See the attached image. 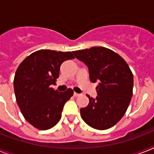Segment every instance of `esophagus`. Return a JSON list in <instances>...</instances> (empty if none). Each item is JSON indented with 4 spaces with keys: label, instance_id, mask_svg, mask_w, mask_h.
<instances>
[{
    "label": "esophagus",
    "instance_id": "1",
    "mask_svg": "<svg viewBox=\"0 0 154 154\" xmlns=\"http://www.w3.org/2000/svg\"><path fill=\"white\" fill-rule=\"evenodd\" d=\"M73 95H74V97H79L81 94H77V93H74V94H73Z\"/></svg>",
    "mask_w": 154,
    "mask_h": 154
}]
</instances>
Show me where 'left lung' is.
I'll return each instance as SVG.
<instances>
[{
	"label": "left lung",
	"instance_id": "8db88e82",
	"mask_svg": "<svg viewBox=\"0 0 154 154\" xmlns=\"http://www.w3.org/2000/svg\"><path fill=\"white\" fill-rule=\"evenodd\" d=\"M72 53L87 65L90 81L99 82L96 98L87 95L89 105L81 109L82 119L94 129H109L122 119L131 101V70L121 56L105 47H92Z\"/></svg>",
	"mask_w": 154,
	"mask_h": 154
}]
</instances>
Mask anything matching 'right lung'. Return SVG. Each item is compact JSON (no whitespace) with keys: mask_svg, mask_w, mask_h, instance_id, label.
<instances>
[{"mask_svg":"<svg viewBox=\"0 0 154 154\" xmlns=\"http://www.w3.org/2000/svg\"><path fill=\"white\" fill-rule=\"evenodd\" d=\"M73 58L71 52L42 49L18 66L13 81L16 100L25 120L35 128L46 130L60 121L63 107L73 91L59 92L50 85L59 77L60 65Z\"/></svg>","mask_w":154,"mask_h":154,"instance_id":"obj_1","label":"right lung"}]
</instances>
